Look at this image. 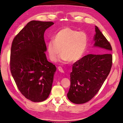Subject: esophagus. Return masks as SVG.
<instances>
[{
  "instance_id": "1",
  "label": "esophagus",
  "mask_w": 123,
  "mask_h": 123,
  "mask_svg": "<svg viewBox=\"0 0 123 123\" xmlns=\"http://www.w3.org/2000/svg\"><path fill=\"white\" fill-rule=\"evenodd\" d=\"M57 69H58V70H59V71H60V72H61V73H64V70H63V69H62V68L61 67H60V66L58 67Z\"/></svg>"
}]
</instances>
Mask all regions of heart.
I'll list each match as a JSON object with an SVG mask.
<instances>
[{"label": "heart", "instance_id": "b5f03b06", "mask_svg": "<svg viewBox=\"0 0 123 123\" xmlns=\"http://www.w3.org/2000/svg\"><path fill=\"white\" fill-rule=\"evenodd\" d=\"M88 43V37L86 32L66 27L57 33L54 40L48 42L47 52L53 62L57 61L62 52V60L75 62L83 56Z\"/></svg>", "mask_w": 123, "mask_h": 123}]
</instances>
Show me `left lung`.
<instances>
[{"mask_svg": "<svg viewBox=\"0 0 123 123\" xmlns=\"http://www.w3.org/2000/svg\"><path fill=\"white\" fill-rule=\"evenodd\" d=\"M94 46L100 54H88L73 64L70 86L67 93L70 101L83 104L90 100L98 92L111 70L112 50L110 43L95 26Z\"/></svg>", "mask_w": 123, "mask_h": 123, "instance_id": "1", "label": "left lung"}]
</instances>
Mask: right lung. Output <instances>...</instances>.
Returning <instances> with one entry per match:
<instances>
[{
    "instance_id": "right-lung-1",
    "label": "right lung",
    "mask_w": 123,
    "mask_h": 123,
    "mask_svg": "<svg viewBox=\"0 0 123 123\" xmlns=\"http://www.w3.org/2000/svg\"><path fill=\"white\" fill-rule=\"evenodd\" d=\"M51 21L33 20L13 39L11 46L10 70L18 88L27 99L44 101L52 89L55 66L47 59L44 39Z\"/></svg>"
}]
</instances>
